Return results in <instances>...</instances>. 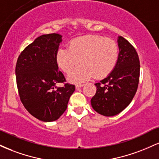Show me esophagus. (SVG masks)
<instances>
[{"label": "esophagus", "mask_w": 159, "mask_h": 159, "mask_svg": "<svg viewBox=\"0 0 159 159\" xmlns=\"http://www.w3.org/2000/svg\"><path fill=\"white\" fill-rule=\"evenodd\" d=\"M83 86H84V84H76L75 85V88L78 89V88H80V87H82Z\"/></svg>", "instance_id": "obj_1"}]
</instances>
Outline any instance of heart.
<instances>
[{"label": "heart", "mask_w": 159, "mask_h": 159, "mask_svg": "<svg viewBox=\"0 0 159 159\" xmlns=\"http://www.w3.org/2000/svg\"><path fill=\"white\" fill-rule=\"evenodd\" d=\"M119 57V48L113 39L99 35H87L71 40L69 48H60L55 60L59 68L69 73L79 61L82 65L70 72L67 80L78 84L96 76L106 77L114 70Z\"/></svg>", "instance_id": "heart-1"}]
</instances>
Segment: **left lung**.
I'll return each mask as SVG.
<instances>
[{"mask_svg":"<svg viewBox=\"0 0 159 159\" xmlns=\"http://www.w3.org/2000/svg\"><path fill=\"white\" fill-rule=\"evenodd\" d=\"M119 57L116 66L106 78L95 84L96 93L91 98L93 108L99 114L112 116L131 103L138 90L140 61L135 48L118 36Z\"/></svg>","mask_w":159,"mask_h":159,"instance_id":"1","label":"left lung"}]
</instances>
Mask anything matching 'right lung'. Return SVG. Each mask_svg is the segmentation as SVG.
<instances>
[{
  "label": "right lung",
  "mask_w": 159,
  "mask_h": 159,
  "mask_svg": "<svg viewBox=\"0 0 159 159\" xmlns=\"http://www.w3.org/2000/svg\"><path fill=\"white\" fill-rule=\"evenodd\" d=\"M61 42L62 36L58 34L40 36L24 49L16 63L20 99L32 116L43 122L59 119L75 90L69 84L54 89L57 83L66 81L55 60Z\"/></svg>",
  "instance_id": "1"
}]
</instances>
